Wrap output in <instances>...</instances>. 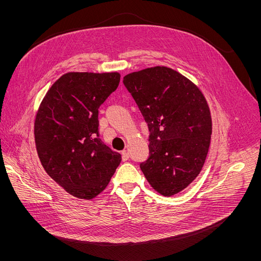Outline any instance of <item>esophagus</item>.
<instances>
[{"instance_id": "esophagus-1", "label": "esophagus", "mask_w": 261, "mask_h": 261, "mask_svg": "<svg viewBox=\"0 0 261 261\" xmlns=\"http://www.w3.org/2000/svg\"><path fill=\"white\" fill-rule=\"evenodd\" d=\"M129 159V154H128V152L127 151H124L122 152V160L125 162V161H127Z\"/></svg>"}]
</instances>
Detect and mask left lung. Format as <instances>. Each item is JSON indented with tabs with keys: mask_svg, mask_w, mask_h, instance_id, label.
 Listing matches in <instances>:
<instances>
[{
	"mask_svg": "<svg viewBox=\"0 0 261 261\" xmlns=\"http://www.w3.org/2000/svg\"><path fill=\"white\" fill-rule=\"evenodd\" d=\"M123 83L150 132L149 158L140 169L158 193L175 195L198 176L206 160L212 133L206 98L185 76L165 66L130 73Z\"/></svg>",
	"mask_w": 261,
	"mask_h": 261,
	"instance_id": "8db88e82",
	"label": "left lung"
}]
</instances>
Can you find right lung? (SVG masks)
Masks as SVG:
<instances>
[{
	"mask_svg": "<svg viewBox=\"0 0 261 261\" xmlns=\"http://www.w3.org/2000/svg\"><path fill=\"white\" fill-rule=\"evenodd\" d=\"M118 73H67L37 112L35 140L42 167L74 197L92 199L108 186L122 156L99 137V108L116 90Z\"/></svg>",
	"mask_w": 261,
	"mask_h": 261,
	"instance_id": "obj_1",
	"label": "right lung"
}]
</instances>
